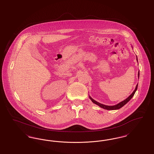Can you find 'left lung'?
Returning <instances> with one entry per match:
<instances>
[{
	"label": "left lung",
	"mask_w": 154,
	"mask_h": 154,
	"mask_svg": "<svg viewBox=\"0 0 154 154\" xmlns=\"http://www.w3.org/2000/svg\"><path fill=\"white\" fill-rule=\"evenodd\" d=\"M137 61L138 62L137 57ZM139 76H140V72H138V79H139ZM137 88H138V84L136 85V88H135V90H134V91L133 92V93H132L127 98H126V100H123V101H122V102H120V103H119L117 105H113V106H108V105H105L102 104V103H100V102H98L95 100L94 99H92L90 95H89V98H90V99L91 100V101H92L94 103L97 105L98 106H99L100 107L104 109H106V110H118V109H119L122 108L124 105H125L133 97V96H134V95L136 91L137 90Z\"/></svg>",
	"instance_id": "obj_1"
}]
</instances>
